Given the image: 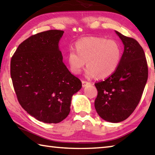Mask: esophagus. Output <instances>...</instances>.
<instances>
[{
	"mask_svg": "<svg viewBox=\"0 0 155 155\" xmlns=\"http://www.w3.org/2000/svg\"><path fill=\"white\" fill-rule=\"evenodd\" d=\"M89 84H90V83H89V82H87V81H82V86H83V87H85V86L88 85Z\"/></svg>",
	"mask_w": 155,
	"mask_h": 155,
	"instance_id": "1",
	"label": "esophagus"
}]
</instances>
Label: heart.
<instances>
[{
	"mask_svg": "<svg viewBox=\"0 0 155 155\" xmlns=\"http://www.w3.org/2000/svg\"><path fill=\"white\" fill-rule=\"evenodd\" d=\"M76 51L70 48L68 52V61L71 71L79 74L85 66V76L106 78L118 68L122 57L120 44L114 40L102 38H85L75 43Z\"/></svg>",
	"mask_w": 155,
	"mask_h": 155,
	"instance_id": "heart-1",
	"label": "heart"
}]
</instances>
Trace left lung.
<instances>
[{
	"instance_id": "left-lung-1",
	"label": "left lung",
	"mask_w": 155,
	"mask_h": 155,
	"mask_svg": "<svg viewBox=\"0 0 155 155\" xmlns=\"http://www.w3.org/2000/svg\"><path fill=\"white\" fill-rule=\"evenodd\" d=\"M115 32L124 44L121 62L111 76L95 83L98 96L94 102L99 116L112 123L123 121L134 111L148 74L145 53L140 44L133 38Z\"/></svg>"
}]
</instances>
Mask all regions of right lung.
Segmentation results:
<instances>
[{
  "label": "right lung",
  "instance_id": "add662e5",
  "mask_svg": "<svg viewBox=\"0 0 155 155\" xmlns=\"http://www.w3.org/2000/svg\"><path fill=\"white\" fill-rule=\"evenodd\" d=\"M64 31L50 30L21 43L11 60V77L18 102L31 116L48 124L64 120L72 97L82 83L63 62L59 48Z\"/></svg>",
  "mask_w": 155,
  "mask_h": 155
}]
</instances>
